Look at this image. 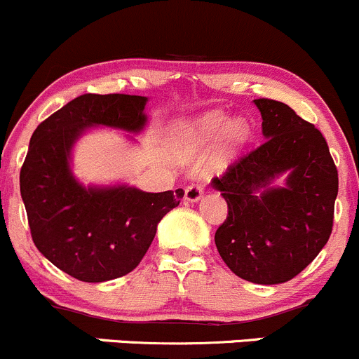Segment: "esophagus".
Instances as JSON below:
<instances>
[{
  "mask_svg": "<svg viewBox=\"0 0 359 359\" xmlns=\"http://www.w3.org/2000/svg\"><path fill=\"white\" fill-rule=\"evenodd\" d=\"M203 195V184L200 183H194L190 184V187H187V190H184V200L187 202H198L200 198H202Z\"/></svg>",
  "mask_w": 359,
  "mask_h": 359,
  "instance_id": "obj_1",
  "label": "esophagus"
}]
</instances>
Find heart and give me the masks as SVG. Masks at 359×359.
<instances>
[{
  "instance_id": "b5f03b06",
  "label": "heart",
  "mask_w": 359,
  "mask_h": 359,
  "mask_svg": "<svg viewBox=\"0 0 359 359\" xmlns=\"http://www.w3.org/2000/svg\"><path fill=\"white\" fill-rule=\"evenodd\" d=\"M250 135V126L245 119H231L224 111H209L200 116L178 119L171 126L172 140L187 147H205L212 142L224 138L226 149L241 147Z\"/></svg>"
}]
</instances>
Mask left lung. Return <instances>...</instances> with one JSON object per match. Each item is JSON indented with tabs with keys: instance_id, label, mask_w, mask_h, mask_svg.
I'll use <instances>...</instances> for the list:
<instances>
[{
	"instance_id": "8db88e82",
	"label": "left lung",
	"mask_w": 359,
	"mask_h": 359,
	"mask_svg": "<svg viewBox=\"0 0 359 359\" xmlns=\"http://www.w3.org/2000/svg\"><path fill=\"white\" fill-rule=\"evenodd\" d=\"M253 104L265 142L212 180L229 209L215 231V246L241 279L280 284L310 265L329 241L339 178L313 125L284 102Z\"/></svg>"
}]
</instances>
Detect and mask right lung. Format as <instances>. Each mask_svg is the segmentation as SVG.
Here are the masks:
<instances>
[{
    "label": "right lung",
    "instance_id": "add662e5",
    "mask_svg": "<svg viewBox=\"0 0 359 359\" xmlns=\"http://www.w3.org/2000/svg\"><path fill=\"white\" fill-rule=\"evenodd\" d=\"M149 97L79 95L42 121L20 171V194L37 250L60 271L83 283H106L132 272L147 253L161 219L184 191L149 194L128 183H82L73 152L83 135L111 128L140 135Z\"/></svg>",
    "mask_w": 359,
    "mask_h": 359
}]
</instances>
